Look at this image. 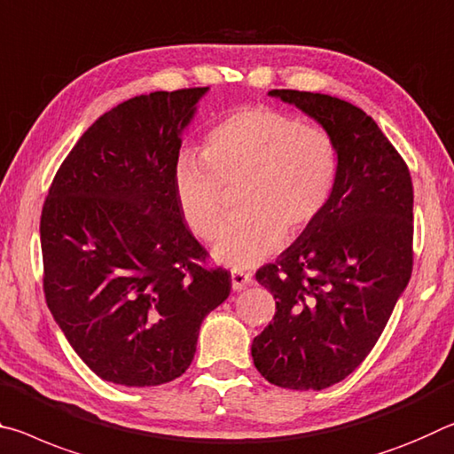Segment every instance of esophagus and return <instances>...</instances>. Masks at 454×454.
Returning a JSON list of instances; mask_svg holds the SVG:
<instances>
[{
	"label": "esophagus",
	"mask_w": 454,
	"mask_h": 454,
	"mask_svg": "<svg viewBox=\"0 0 454 454\" xmlns=\"http://www.w3.org/2000/svg\"><path fill=\"white\" fill-rule=\"evenodd\" d=\"M251 284V276L249 273L245 271H231V287L235 289V292H241V289H245Z\"/></svg>",
	"instance_id": "obj_1"
}]
</instances>
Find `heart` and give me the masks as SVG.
I'll list each match as a JSON object with an SVG mask.
<instances>
[{
  "label": "heart",
  "instance_id": "obj_1",
  "mask_svg": "<svg viewBox=\"0 0 454 454\" xmlns=\"http://www.w3.org/2000/svg\"><path fill=\"white\" fill-rule=\"evenodd\" d=\"M203 157L181 154L175 162L178 209L192 233L213 241L225 223V189L243 187L245 217L213 249L217 262L237 271L276 254L286 235L306 231L328 207L340 173L328 130L271 106H243L223 118L207 135Z\"/></svg>",
  "mask_w": 454,
  "mask_h": 454
}]
</instances>
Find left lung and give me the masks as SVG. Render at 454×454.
Masks as SVG:
<instances>
[{
  "label": "left lung",
  "instance_id": "1",
  "mask_svg": "<svg viewBox=\"0 0 454 454\" xmlns=\"http://www.w3.org/2000/svg\"><path fill=\"white\" fill-rule=\"evenodd\" d=\"M336 140L340 173L325 211L255 273L276 301L251 356L267 382L324 390L372 350L412 273V178L378 124L336 96L271 90Z\"/></svg>",
  "mask_w": 454,
  "mask_h": 454
}]
</instances>
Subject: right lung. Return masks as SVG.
<instances>
[{
  "label": "right lung",
  "instance_id": "obj_1",
  "mask_svg": "<svg viewBox=\"0 0 454 454\" xmlns=\"http://www.w3.org/2000/svg\"><path fill=\"white\" fill-rule=\"evenodd\" d=\"M209 88L118 104L84 135L51 181L40 219L43 294L59 330L102 380L159 386L191 366L205 316L231 273L178 209L181 137Z\"/></svg>",
  "mask_w": 454,
  "mask_h": 454
}]
</instances>
